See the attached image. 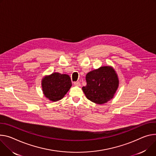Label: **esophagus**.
<instances>
[{
    "instance_id": "1",
    "label": "esophagus",
    "mask_w": 156,
    "mask_h": 156,
    "mask_svg": "<svg viewBox=\"0 0 156 156\" xmlns=\"http://www.w3.org/2000/svg\"><path fill=\"white\" fill-rule=\"evenodd\" d=\"M74 84L75 86H76V87H80L81 86V83H80V82H79V81H75V82H74Z\"/></svg>"
}]
</instances>
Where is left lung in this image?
Segmentation results:
<instances>
[{"label": "left lung", "instance_id": "8db88e82", "mask_svg": "<svg viewBox=\"0 0 156 156\" xmlns=\"http://www.w3.org/2000/svg\"><path fill=\"white\" fill-rule=\"evenodd\" d=\"M87 85L82 88L87 99L103 105L114 97L119 81L115 69L111 66H102L91 71L86 75Z\"/></svg>", "mask_w": 156, "mask_h": 156}]
</instances>
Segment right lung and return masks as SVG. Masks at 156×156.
<instances>
[{
    "label": "right lung",
    "instance_id": "right-lung-1",
    "mask_svg": "<svg viewBox=\"0 0 156 156\" xmlns=\"http://www.w3.org/2000/svg\"><path fill=\"white\" fill-rule=\"evenodd\" d=\"M41 84L44 96L53 102L62 100L72 86L69 75L56 72L45 76Z\"/></svg>",
    "mask_w": 156,
    "mask_h": 156
}]
</instances>
